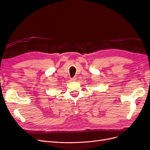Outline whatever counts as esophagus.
<instances>
[{
	"mask_svg": "<svg viewBox=\"0 0 150 150\" xmlns=\"http://www.w3.org/2000/svg\"><path fill=\"white\" fill-rule=\"evenodd\" d=\"M71 81H76V78H71Z\"/></svg>",
	"mask_w": 150,
	"mask_h": 150,
	"instance_id": "34e87169",
	"label": "esophagus"
}]
</instances>
